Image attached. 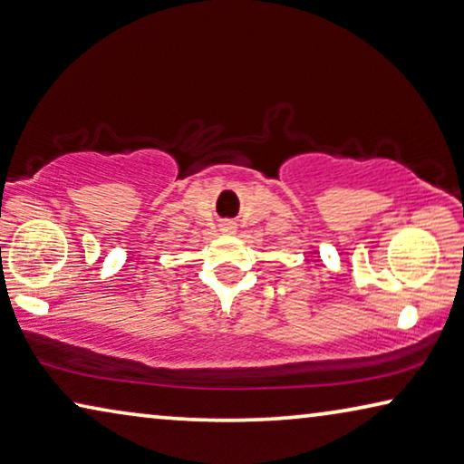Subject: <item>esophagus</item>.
<instances>
[{"mask_svg":"<svg viewBox=\"0 0 464 464\" xmlns=\"http://www.w3.org/2000/svg\"><path fill=\"white\" fill-rule=\"evenodd\" d=\"M220 231H223V233H233L235 231V225L233 223H223V225H220Z\"/></svg>","mask_w":464,"mask_h":464,"instance_id":"esophagus-1","label":"esophagus"}]
</instances>
